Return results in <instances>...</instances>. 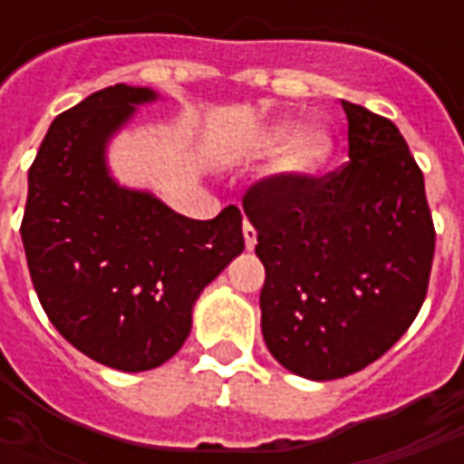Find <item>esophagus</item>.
Masks as SVG:
<instances>
[{
	"instance_id": "1",
	"label": "esophagus",
	"mask_w": 464,
	"mask_h": 464,
	"mask_svg": "<svg viewBox=\"0 0 464 464\" xmlns=\"http://www.w3.org/2000/svg\"><path fill=\"white\" fill-rule=\"evenodd\" d=\"M256 228H253V223L251 221H243V241H246V248L248 251H253L256 248Z\"/></svg>"
}]
</instances>
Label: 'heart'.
<instances>
[{
  "instance_id": "heart-1",
  "label": "heart",
  "mask_w": 464,
  "mask_h": 464,
  "mask_svg": "<svg viewBox=\"0 0 464 464\" xmlns=\"http://www.w3.org/2000/svg\"><path fill=\"white\" fill-rule=\"evenodd\" d=\"M293 126L291 123H278L273 126L271 131L266 133V149H281L283 143L288 141ZM333 153V139L331 133L321 129V126H311L305 131L298 133V139L291 143V149L283 153L281 169L293 179H303V176H311L321 169L323 163L331 159Z\"/></svg>"
}]
</instances>
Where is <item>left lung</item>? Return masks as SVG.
Wrapping results in <instances>:
<instances>
[{"instance_id":"1","label":"left lung","mask_w":464,"mask_h":464,"mask_svg":"<svg viewBox=\"0 0 464 464\" xmlns=\"http://www.w3.org/2000/svg\"><path fill=\"white\" fill-rule=\"evenodd\" d=\"M343 109L348 163L325 176L276 173L243 196L266 268L263 341L311 380L345 378L388 353L422 308L435 256L425 179L398 126Z\"/></svg>"}]
</instances>
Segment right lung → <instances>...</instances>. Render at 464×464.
Instances as JSON below:
<instances>
[{"label":"right lung","mask_w":464,"mask_h":464,"mask_svg":"<svg viewBox=\"0 0 464 464\" xmlns=\"http://www.w3.org/2000/svg\"><path fill=\"white\" fill-rule=\"evenodd\" d=\"M153 99L151 89L116 84L56 116L29 169L22 218L49 321L76 350L123 372L179 353L196 298L243 251L236 206L193 221L109 176L106 141Z\"/></svg>","instance_id":"add662e5"}]
</instances>
